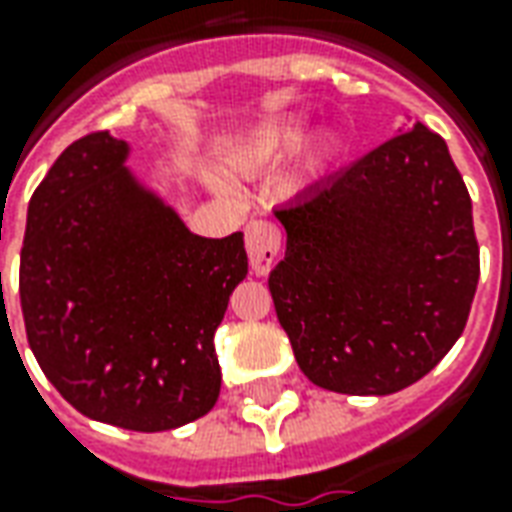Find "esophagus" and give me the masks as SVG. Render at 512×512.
Returning a JSON list of instances; mask_svg holds the SVG:
<instances>
[{
	"instance_id": "34e87169",
	"label": "esophagus",
	"mask_w": 512,
	"mask_h": 512,
	"mask_svg": "<svg viewBox=\"0 0 512 512\" xmlns=\"http://www.w3.org/2000/svg\"><path fill=\"white\" fill-rule=\"evenodd\" d=\"M246 252L255 274H268L279 255V230L271 222L246 224Z\"/></svg>"
}]
</instances>
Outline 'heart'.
<instances>
[{
  "instance_id": "b5f03b06",
  "label": "heart",
  "mask_w": 512,
  "mask_h": 512,
  "mask_svg": "<svg viewBox=\"0 0 512 512\" xmlns=\"http://www.w3.org/2000/svg\"><path fill=\"white\" fill-rule=\"evenodd\" d=\"M307 131H310V117L307 115H288L277 117V120H266V123L255 126L241 139V145L227 156L224 167L230 169L233 175H257V172L282 167L288 158L299 153V147L307 139ZM337 147H340V136L323 134L307 150L304 172L315 175L318 169L326 167L329 158L337 153Z\"/></svg>"
}]
</instances>
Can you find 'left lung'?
Wrapping results in <instances>:
<instances>
[{
  "label": "left lung",
  "mask_w": 512,
  "mask_h": 512,
  "mask_svg": "<svg viewBox=\"0 0 512 512\" xmlns=\"http://www.w3.org/2000/svg\"><path fill=\"white\" fill-rule=\"evenodd\" d=\"M285 257L268 290L312 384L392 395L447 356L480 279L472 200L422 123L277 208Z\"/></svg>",
  "instance_id": "left-lung-1"
}]
</instances>
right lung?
Instances as JSON below:
<instances>
[{"label":"right lung","instance_id":"add662e5","mask_svg":"<svg viewBox=\"0 0 512 512\" xmlns=\"http://www.w3.org/2000/svg\"><path fill=\"white\" fill-rule=\"evenodd\" d=\"M109 131L62 150L27 208L21 312L40 370L84 417L158 433L205 417L213 334L246 277L244 233L205 238Z\"/></svg>","mask_w":512,"mask_h":512}]
</instances>
